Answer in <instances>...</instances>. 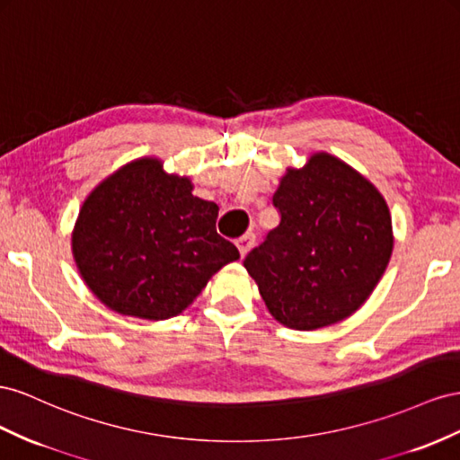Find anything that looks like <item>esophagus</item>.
<instances>
[{"label":"esophagus","instance_id":"1","mask_svg":"<svg viewBox=\"0 0 460 460\" xmlns=\"http://www.w3.org/2000/svg\"><path fill=\"white\" fill-rule=\"evenodd\" d=\"M254 241H256V237L252 233H246L241 239H237V248H239L241 256H246L248 252H251V248L254 246Z\"/></svg>","mask_w":460,"mask_h":460}]
</instances>
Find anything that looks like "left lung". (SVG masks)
Listing matches in <instances>:
<instances>
[{"mask_svg":"<svg viewBox=\"0 0 460 460\" xmlns=\"http://www.w3.org/2000/svg\"><path fill=\"white\" fill-rule=\"evenodd\" d=\"M279 226L244 258L281 325L314 332L357 312L393 252L387 202L357 169L327 152L287 167L273 194Z\"/></svg>","mask_w":460,"mask_h":460,"instance_id":"left-lung-1","label":"left lung"}]
</instances>
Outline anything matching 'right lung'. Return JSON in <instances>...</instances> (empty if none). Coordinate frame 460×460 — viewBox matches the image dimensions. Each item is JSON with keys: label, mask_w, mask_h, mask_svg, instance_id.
<instances>
[{"label": "right lung", "mask_w": 460, "mask_h": 460, "mask_svg": "<svg viewBox=\"0 0 460 460\" xmlns=\"http://www.w3.org/2000/svg\"><path fill=\"white\" fill-rule=\"evenodd\" d=\"M192 181L167 173L160 157H138L92 190L71 248L83 281L121 316L169 320L187 310L223 266L239 260L219 237V208L192 194Z\"/></svg>", "instance_id": "add662e5"}]
</instances>
